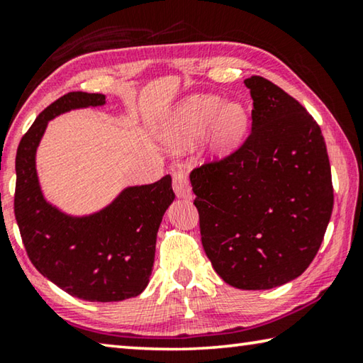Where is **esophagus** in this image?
<instances>
[{
    "label": "esophagus",
    "instance_id": "obj_1",
    "mask_svg": "<svg viewBox=\"0 0 363 363\" xmlns=\"http://www.w3.org/2000/svg\"><path fill=\"white\" fill-rule=\"evenodd\" d=\"M172 189H174L176 197L179 199H192V187L187 179V174L182 171L174 172V179H172Z\"/></svg>",
    "mask_w": 363,
    "mask_h": 363
}]
</instances>
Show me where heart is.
<instances>
[{"label":"heart","instance_id":"1","mask_svg":"<svg viewBox=\"0 0 363 363\" xmlns=\"http://www.w3.org/2000/svg\"><path fill=\"white\" fill-rule=\"evenodd\" d=\"M208 127V152L231 153L249 129V113L239 101L224 103L218 95H195L171 113L161 137L169 148L182 150L197 142Z\"/></svg>","mask_w":363,"mask_h":363}]
</instances>
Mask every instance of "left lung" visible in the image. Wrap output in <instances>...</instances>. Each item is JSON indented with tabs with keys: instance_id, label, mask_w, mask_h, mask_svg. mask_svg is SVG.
<instances>
[{
	"instance_id": "obj_1",
	"label": "left lung",
	"mask_w": 363,
	"mask_h": 363,
	"mask_svg": "<svg viewBox=\"0 0 363 363\" xmlns=\"http://www.w3.org/2000/svg\"><path fill=\"white\" fill-rule=\"evenodd\" d=\"M252 132L228 158L191 172L206 257L224 283L262 291L301 276L333 211L331 168L320 125L260 76L244 80Z\"/></svg>"
}]
</instances>
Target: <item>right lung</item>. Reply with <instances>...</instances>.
<instances>
[{"label":"right lung","instance_id":"add662e5","mask_svg":"<svg viewBox=\"0 0 363 363\" xmlns=\"http://www.w3.org/2000/svg\"><path fill=\"white\" fill-rule=\"evenodd\" d=\"M101 94L71 91L40 113L16 155L14 213L27 255L67 294L89 302L139 296L150 281L158 228L174 200L171 176L129 186L90 215H69L45 199L37 150L48 123L72 109L103 106Z\"/></svg>","mask_w":363,"mask_h":363}]
</instances>
